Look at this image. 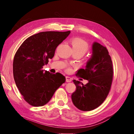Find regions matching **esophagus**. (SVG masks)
<instances>
[{"label": "esophagus", "mask_w": 134, "mask_h": 134, "mask_svg": "<svg viewBox=\"0 0 134 134\" xmlns=\"http://www.w3.org/2000/svg\"><path fill=\"white\" fill-rule=\"evenodd\" d=\"M65 80H66L67 82H71L72 79L70 77H69V76H65Z\"/></svg>", "instance_id": "34e87169"}]
</instances>
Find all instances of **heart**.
<instances>
[{"mask_svg":"<svg viewBox=\"0 0 134 134\" xmlns=\"http://www.w3.org/2000/svg\"><path fill=\"white\" fill-rule=\"evenodd\" d=\"M73 51H76L81 52L83 54L89 50V45L84 40L79 37H75L72 39L71 41Z\"/></svg>","mask_w":134,"mask_h":134,"instance_id":"1","label":"heart"}]
</instances>
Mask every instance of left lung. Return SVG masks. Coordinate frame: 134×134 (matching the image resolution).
<instances>
[{"label":"left lung","instance_id":"8db88e82","mask_svg":"<svg viewBox=\"0 0 134 134\" xmlns=\"http://www.w3.org/2000/svg\"><path fill=\"white\" fill-rule=\"evenodd\" d=\"M113 65L105 47L94 42L92 55L85 69L78 70L76 75L86 79L88 83L74 80L76 90L71 95L74 105L81 110L90 111L98 107L109 94L113 79Z\"/></svg>","mask_w":134,"mask_h":134}]
</instances>
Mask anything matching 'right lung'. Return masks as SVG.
Instances as JSON below:
<instances>
[{
	"instance_id": "obj_1",
	"label": "right lung",
	"mask_w": 134,
	"mask_h": 134,
	"mask_svg": "<svg viewBox=\"0 0 134 134\" xmlns=\"http://www.w3.org/2000/svg\"><path fill=\"white\" fill-rule=\"evenodd\" d=\"M70 33V31L38 33L25 40L17 50L13 60L14 81L25 100L32 106L47 104L65 82V76L60 73L44 71L42 67Z\"/></svg>"
}]
</instances>
